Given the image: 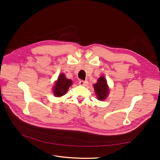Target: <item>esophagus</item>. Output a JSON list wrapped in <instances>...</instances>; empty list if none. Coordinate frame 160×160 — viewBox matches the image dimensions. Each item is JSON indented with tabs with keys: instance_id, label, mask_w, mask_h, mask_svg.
<instances>
[{
	"instance_id": "34e87169",
	"label": "esophagus",
	"mask_w": 160,
	"mask_h": 160,
	"mask_svg": "<svg viewBox=\"0 0 160 160\" xmlns=\"http://www.w3.org/2000/svg\"><path fill=\"white\" fill-rule=\"evenodd\" d=\"M79 84L80 85V86H86L88 83V81H86V80H80L79 81Z\"/></svg>"
}]
</instances>
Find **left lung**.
<instances>
[{
	"instance_id": "left-lung-1",
	"label": "left lung",
	"mask_w": 160,
	"mask_h": 160,
	"mask_svg": "<svg viewBox=\"0 0 160 160\" xmlns=\"http://www.w3.org/2000/svg\"><path fill=\"white\" fill-rule=\"evenodd\" d=\"M94 89L97 98L100 100H104L108 95V88L106 80L104 77H100L98 82L94 84Z\"/></svg>"
}]
</instances>
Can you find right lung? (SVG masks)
<instances>
[{
  "mask_svg": "<svg viewBox=\"0 0 160 160\" xmlns=\"http://www.w3.org/2000/svg\"><path fill=\"white\" fill-rule=\"evenodd\" d=\"M72 84V80L67 79L64 74H61L54 87V94L57 97L65 95Z\"/></svg>",
  "mask_w": 160,
  "mask_h": 160,
  "instance_id": "obj_1",
  "label": "right lung"
}]
</instances>
